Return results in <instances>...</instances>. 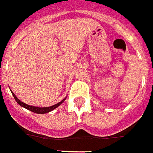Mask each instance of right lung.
I'll list each match as a JSON object with an SVG mask.
<instances>
[{
    "label": "right lung",
    "mask_w": 153,
    "mask_h": 153,
    "mask_svg": "<svg viewBox=\"0 0 153 153\" xmlns=\"http://www.w3.org/2000/svg\"><path fill=\"white\" fill-rule=\"evenodd\" d=\"M12 93V94H13V96H14V100H15V101L19 104L21 107H23V108H27V110H29V111H31V112H35V113H38V114H45V113H47V112H51V111H53V109H55L56 108H58L59 106L62 103V102H63V101L66 100V98L64 99V100H63L61 102H58V103H56V104H54V105L53 106H51V107H45V108H39V107H34V106H30V105H27V104H26V103H24L23 102H21L19 99H18L17 97H16V95L14 94L13 92H11Z\"/></svg>",
    "instance_id": "1"
}]
</instances>
